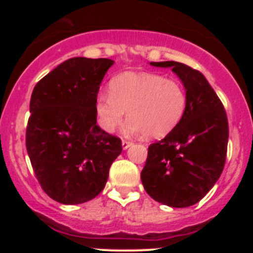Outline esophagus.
<instances>
[{
    "label": "esophagus",
    "instance_id": "1",
    "mask_svg": "<svg viewBox=\"0 0 253 253\" xmlns=\"http://www.w3.org/2000/svg\"><path fill=\"white\" fill-rule=\"evenodd\" d=\"M131 144H133V143H131V142H129V140H123V142H122L123 149H128L129 147L131 146Z\"/></svg>",
    "mask_w": 253,
    "mask_h": 253
}]
</instances>
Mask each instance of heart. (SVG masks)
Segmentation results:
<instances>
[{
    "mask_svg": "<svg viewBox=\"0 0 253 253\" xmlns=\"http://www.w3.org/2000/svg\"><path fill=\"white\" fill-rule=\"evenodd\" d=\"M109 95L100 93L96 101L99 125L114 133L128 116L126 131L162 138L184 118L187 95L175 80L151 72H125L113 78Z\"/></svg>",
    "mask_w": 253,
    "mask_h": 253,
    "instance_id": "obj_1",
    "label": "heart"
}]
</instances>
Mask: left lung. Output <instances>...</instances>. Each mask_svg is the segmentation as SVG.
<instances>
[{"mask_svg":"<svg viewBox=\"0 0 253 253\" xmlns=\"http://www.w3.org/2000/svg\"><path fill=\"white\" fill-rule=\"evenodd\" d=\"M151 66L172 68L184 84L187 106L177 126L148 147L142 184L161 204L191 207L209 193L224 169L227 114L203 73L173 60Z\"/></svg>","mask_w":253,"mask_h":253,"instance_id":"8db88e82","label":"left lung"}]
</instances>
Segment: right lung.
I'll list each match as a JSON object with an SVG mask.
<instances>
[{
    "instance_id": "right-lung-1",
    "label": "right lung",
    "mask_w": 253,
    "mask_h": 253,
    "mask_svg": "<svg viewBox=\"0 0 253 253\" xmlns=\"http://www.w3.org/2000/svg\"><path fill=\"white\" fill-rule=\"evenodd\" d=\"M114 60L76 57L34 87L26 151L42 189L60 204H82L106 185L122 140L96 124L100 84Z\"/></svg>"
}]
</instances>
